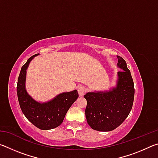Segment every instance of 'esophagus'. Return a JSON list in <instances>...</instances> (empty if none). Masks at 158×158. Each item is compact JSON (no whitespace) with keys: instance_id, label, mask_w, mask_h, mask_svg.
I'll return each mask as SVG.
<instances>
[{"instance_id":"34e87169","label":"esophagus","mask_w":158,"mask_h":158,"mask_svg":"<svg viewBox=\"0 0 158 158\" xmlns=\"http://www.w3.org/2000/svg\"><path fill=\"white\" fill-rule=\"evenodd\" d=\"M85 91H86V89L84 86H80L78 88V93L79 96H84Z\"/></svg>"}]
</instances>
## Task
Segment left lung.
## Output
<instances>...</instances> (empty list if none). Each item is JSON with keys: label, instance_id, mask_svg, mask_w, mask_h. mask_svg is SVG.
I'll return each mask as SVG.
<instances>
[{"label": "left lung", "instance_id": "obj_1", "mask_svg": "<svg viewBox=\"0 0 158 158\" xmlns=\"http://www.w3.org/2000/svg\"><path fill=\"white\" fill-rule=\"evenodd\" d=\"M116 86L105 92H89L84 95L87 100L85 110L87 123L92 129L109 132L116 129L128 116L132 109L135 87L125 60L117 56Z\"/></svg>", "mask_w": 158, "mask_h": 158}]
</instances>
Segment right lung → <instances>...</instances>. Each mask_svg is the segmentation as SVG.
<instances>
[{"instance_id":"1","label":"right lung","mask_w":158,"mask_h":158,"mask_svg":"<svg viewBox=\"0 0 158 158\" xmlns=\"http://www.w3.org/2000/svg\"><path fill=\"white\" fill-rule=\"evenodd\" d=\"M39 53L28 58L22 66L18 78L17 93L23 114L29 121L40 130H52L62 123L65 114L79 97L77 90L63 93L47 102H38L28 94L26 90V70L31 61Z\"/></svg>"}]
</instances>
